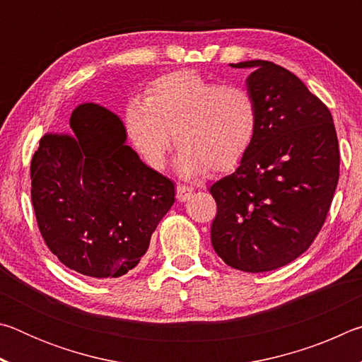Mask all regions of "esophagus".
Here are the masks:
<instances>
[{"mask_svg":"<svg viewBox=\"0 0 362 362\" xmlns=\"http://www.w3.org/2000/svg\"><path fill=\"white\" fill-rule=\"evenodd\" d=\"M192 196H193L192 187H185V185L177 187V199H179L180 203H185V201H188Z\"/></svg>","mask_w":362,"mask_h":362,"instance_id":"esophagus-1","label":"esophagus"}]
</instances>
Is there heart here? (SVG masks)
I'll list each match as a JSON object with an SVG mask.
<instances>
[{"mask_svg":"<svg viewBox=\"0 0 362 362\" xmlns=\"http://www.w3.org/2000/svg\"><path fill=\"white\" fill-rule=\"evenodd\" d=\"M126 126L151 168L166 166L174 132L182 173H223L246 158L259 113L254 97L240 86L217 84L194 71H174L153 83L145 100L127 105Z\"/></svg>","mask_w":362,"mask_h":362,"instance_id":"heart-1","label":"heart"}]
</instances>
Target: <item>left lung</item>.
<instances>
[{
  "label": "left lung",
  "mask_w": 362,
  "mask_h": 362,
  "mask_svg": "<svg viewBox=\"0 0 362 362\" xmlns=\"http://www.w3.org/2000/svg\"><path fill=\"white\" fill-rule=\"evenodd\" d=\"M246 79L259 126L235 173L217 180L214 250L247 273L272 272L302 255L326 222L339 182V140L329 108L293 73L268 60Z\"/></svg>",
  "instance_id": "1"
}]
</instances>
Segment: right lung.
I'll list each match as a JSON object with an SVG mask.
<instances>
[{"instance_id": "1", "label": "right lung", "mask_w": 362, "mask_h": 362, "mask_svg": "<svg viewBox=\"0 0 362 362\" xmlns=\"http://www.w3.org/2000/svg\"><path fill=\"white\" fill-rule=\"evenodd\" d=\"M70 127L75 136L46 134L32 158L36 222L65 267L119 278L139 265L174 204V182L126 145L124 124L105 107H76Z\"/></svg>"}]
</instances>
